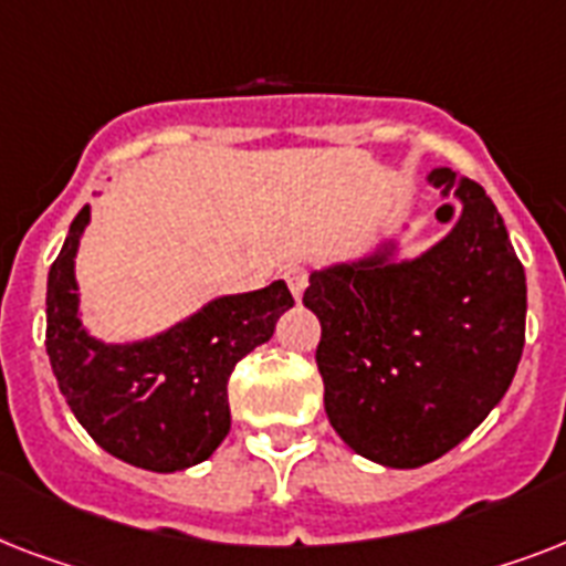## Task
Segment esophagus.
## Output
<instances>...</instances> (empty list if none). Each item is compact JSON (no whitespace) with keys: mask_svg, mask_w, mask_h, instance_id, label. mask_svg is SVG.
<instances>
[{"mask_svg":"<svg viewBox=\"0 0 566 566\" xmlns=\"http://www.w3.org/2000/svg\"><path fill=\"white\" fill-rule=\"evenodd\" d=\"M284 282H287V287H291L293 300H302V293H305V287H308V270L300 264H291L287 270H284Z\"/></svg>","mask_w":566,"mask_h":566,"instance_id":"obj_1","label":"esophagus"}]
</instances>
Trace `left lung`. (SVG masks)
Segmentation results:
<instances>
[{
	"label": "left lung",
	"instance_id": "1",
	"mask_svg": "<svg viewBox=\"0 0 566 566\" xmlns=\"http://www.w3.org/2000/svg\"><path fill=\"white\" fill-rule=\"evenodd\" d=\"M461 217L422 255L367 258L311 273L317 367L332 429L376 464L447 455L500 405L526 344V273L482 185L429 172Z\"/></svg>",
	"mask_w": 566,
	"mask_h": 566
}]
</instances>
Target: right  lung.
Wrapping results in <instances>:
<instances>
[{"label":"right lung","mask_w":566,"mask_h":566,"mask_svg":"<svg viewBox=\"0 0 566 566\" xmlns=\"http://www.w3.org/2000/svg\"><path fill=\"white\" fill-rule=\"evenodd\" d=\"M91 208L75 213L46 282V353L70 411L126 464L176 473L213 455L231 429L234 364L266 344L293 305L284 282L220 296L161 335L105 344L78 317L75 252Z\"/></svg>","instance_id":"right-lung-1"}]
</instances>
